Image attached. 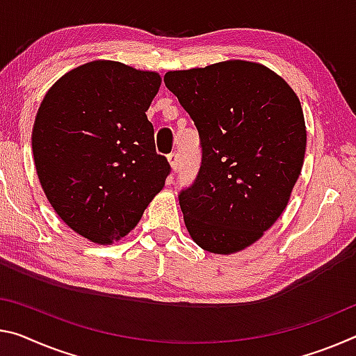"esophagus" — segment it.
<instances>
[{
	"label": "esophagus",
	"mask_w": 356,
	"mask_h": 356,
	"mask_svg": "<svg viewBox=\"0 0 356 356\" xmlns=\"http://www.w3.org/2000/svg\"><path fill=\"white\" fill-rule=\"evenodd\" d=\"M168 161H169V165H171L172 171H176L177 166H179V154H177V152H171V154L168 155Z\"/></svg>",
	"instance_id": "1"
}]
</instances>
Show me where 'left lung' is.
Segmentation results:
<instances>
[{"label":"left lung","mask_w":356,"mask_h":356,"mask_svg":"<svg viewBox=\"0 0 356 356\" xmlns=\"http://www.w3.org/2000/svg\"><path fill=\"white\" fill-rule=\"evenodd\" d=\"M165 86L200 134L198 176L179 193L185 227L207 252L245 249L280 217L301 174L300 99L266 66L242 60L169 71Z\"/></svg>","instance_id":"1"}]
</instances>
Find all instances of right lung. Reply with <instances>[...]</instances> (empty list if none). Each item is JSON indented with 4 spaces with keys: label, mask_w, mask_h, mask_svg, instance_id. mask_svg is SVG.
Segmentation results:
<instances>
[{
    "label": "right lung",
    "mask_w": 356,
    "mask_h": 356,
    "mask_svg": "<svg viewBox=\"0 0 356 356\" xmlns=\"http://www.w3.org/2000/svg\"><path fill=\"white\" fill-rule=\"evenodd\" d=\"M156 72L97 60L49 90L33 127L44 193L83 238L111 244L129 233L171 172L147 120Z\"/></svg>",
    "instance_id": "right-lung-1"
}]
</instances>
